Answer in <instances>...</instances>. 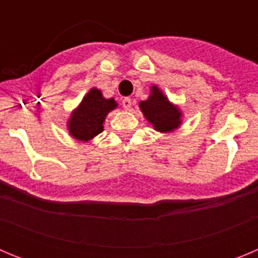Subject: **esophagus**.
Listing matches in <instances>:
<instances>
[{
	"mask_svg": "<svg viewBox=\"0 0 258 258\" xmlns=\"http://www.w3.org/2000/svg\"><path fill=\"white\" fill-rule=\"evenodd\" d=\"M121 104H122V107H124L125 109H129L133 103H132L131 98H124V99L121 101Z\"/></svg>",
	"mask_w": 258,
	"mask_h": 258,
	"instance_id": "esophagus-1",
	"label": "esophagus"
}]
</instances>
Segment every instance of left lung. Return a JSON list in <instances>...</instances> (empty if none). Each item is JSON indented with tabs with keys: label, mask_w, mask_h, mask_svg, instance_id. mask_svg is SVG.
Returning a JSON list of instances; mask_svg holds the SVG:
<instances>
[{
	"label": "left lung",
	"mask_w": 258,
	"mask_h": 258,
	"mask_svg": "<svg viewBox=\"0 0 258 258\" xmlns=\"http://www.w3.org/2000/svg\"><path fill=\"white\" fill-rule=\"evenodd\" d=\"M140 108L156 132L170 133L182 125L181 108L173 104L156 85L151 86L150 97L140 102Z\"/></svg>",
	"instance_id": "obj_1"
}]
</instances>
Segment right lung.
<instances>
[{
	"label": "right lung",
	"mask_w": 258,
	"mask_h": 258,
	"mask_svg": "<svg viewBox=\"0 0 258 258\" xmlns=\"http://www.w3.org/2000/svg\"><path fill=\"white\" fill-rule=\"evenodd\" d=\"M117 107L113 98L103 97L97 88H92L83 101L71 112L67 129L74 140L89 142L103 132V122L107 115Z\"/></svg>",
	"instance_id": "add662e5"
}]
</instances>
